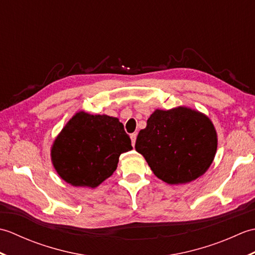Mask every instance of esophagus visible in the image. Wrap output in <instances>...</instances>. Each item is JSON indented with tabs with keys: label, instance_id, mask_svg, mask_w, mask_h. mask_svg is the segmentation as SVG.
<instances>
[{
	"label": "esophagus",
	"instance_id": "34e87169",
	"mask_svg": "<svg viewBox=\"0 0 255 255\" xmlns=\"http://www.w3.org/2000/svg\"><path fill=\"white\" fill-rule=\"evenodd\" d=\"M130 139H131V143H132V147L134 145V143H136V139H137V133L133 132L130 134Z\"/></svg>",
	"mask_w": 255,
	"mask_h": 255
}]
</instances>
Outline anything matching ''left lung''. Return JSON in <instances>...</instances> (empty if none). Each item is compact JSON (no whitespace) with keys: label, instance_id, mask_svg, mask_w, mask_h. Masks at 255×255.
<instances>
[{"label":"left lung","instance_id":"obj_1","mask_svg":"<svg viewBox=\"0 0 255 255\" xmlns=\"http://www.w3.org/2000/svg\"><path fill=\"white\" fill-rule=\"evenodd\" d=\"M217 144V131L208 116L177 106L151 114L134 148L156 177L178 185L195 181L209 169Z\"/></svg>","mask_w":255,"mask_h":255}]
</instances>
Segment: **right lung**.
Segmentation results:
<instances>
[{"mask_svg": "<svg viewBox=\"0 0 255 255\" xmlns=\"http://www.w3.org/2000/svg\"><path fill=\"white\" fill-rule=\"evenodd\" d=\"M131 149V140L118 118L81 111L59 132L50 155L64 182L95 188L113 175L119 155Z\"/></svg>", "mask_w": 255, "mask_h": 255, "instance_id": "right-lung-1", "label": "right lung"}]
</instances>
